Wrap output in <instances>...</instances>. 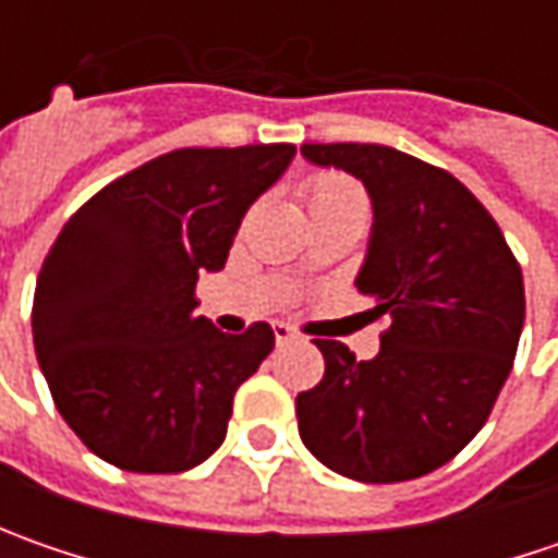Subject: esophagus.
<instances>
[{"label": "esophagus", "instance_id": "obj_1", "mask_svg": "<svg viewBox=\"0 0 558 558\" xmlns=\"http://www.w3.org/2000/svg\"><path fill=\"white\" fill-rule=\"evenodd\" d=\"M272 335H276V341H279V344H291V341H298V338H301V335L294 332L291 326H286V323H276V326H272Z\"/></svg>", "mask_w": 558, "mask_h": 558}]
</instances>
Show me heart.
Masks as SVG:
<instances>
[{
    "instance_id": "b5f03b06",
    "label": "heart",
    "mask_w": 558,
    "mask_h": 558,
    "mask_svg": "<svg viewBox=\"0 0 558 558\" xmlns=\"http://www.w3.org/2000/svg\"><path fill=\"white\" fill-rule=\"evenodd\" d=\"M307 204H311V214H326V210H356V214H366L363 189L351 177L335 173V170L313 173L311 180H307Z\"/></svg>"
}]
</instances>
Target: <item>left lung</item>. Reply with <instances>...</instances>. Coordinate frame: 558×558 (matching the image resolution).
<instances>
[{
	"instance_id": "left-lung-1",
	"label": "left lung",
	"mask_w": 558,
	"mask_h": 558,
	"mask_svg": "<svg viewBox=\"0 0 558 558\" xmlns=\"http://www.w3.org/2000/svg\"><path fill=\"white\" fill-rule=\"evenodd\" d=\"M363 180L375 223L356 289L388 319L373 360L316 338L326 373L301 391L298 432L316 460L366 484L410 482L482 432L525 323V282L497 220L465 185L388 145H301Z\"/></svg>"
}]
</instances>
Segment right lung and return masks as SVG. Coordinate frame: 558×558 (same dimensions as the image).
<instances>
[{
	"instance_id": "1",
	"label": "right lung",
	"mask_w": 558,
	"mask_h": 558,
	"mask_svg": "<svg viewBox=\"0 0 558 558\" xmlns=\"http://www.w3.org/2000/svg\"><path fill=\"white\" fill-rule=\"evenodd\" d=\"M294 145L177 148L96 192L58 232L33 291V344L54 407L105 462L173 475L226 438L232 397L276 338L195 316L245 210Z\"/></svg>"
}]
</instances>
